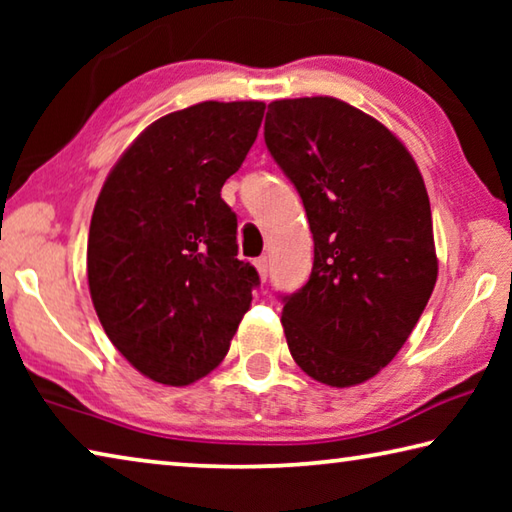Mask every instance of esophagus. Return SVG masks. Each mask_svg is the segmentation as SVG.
I'll list each match as a JSON object with an SVG mask.
<instances>
[{
    "mask_svg": "<svg viewBox=\"0 0 512 512\" xmlns=\"http://www.w3.org/2000/svg\"><path fill=\"white\" fill-rule=\"evenodd\" d=\"M255 266H257V271H259V277H262V280H266V277H268V257L255 259Z\"/></svg>",
    "mask_w": 512,
    "mask_h": 512,
    "instance_id": "obj_1",
    "label": "esophagus"
}]
</instances>
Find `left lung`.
<instances>
[{"label":"left lung","instance_id":"obj_1","mask_svg":"<svg viewBox=\"0 0 512 512\" xmlns=\"http://www.w3.org/2000/svg\"><path fill=\"white\" fill-rule=\"evenodd\" d=\"M264 140L314 235L307 284L282 296L291 357L320 384H361L400 352L436 287L420 169L384 124L332 97L268 103Z\"/></svg>","mask_w":512,"mask_h":512}]
</instances>
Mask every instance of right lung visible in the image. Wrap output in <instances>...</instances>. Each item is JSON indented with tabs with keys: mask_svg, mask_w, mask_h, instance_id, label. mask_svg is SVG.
<instances>
[{
	"mask_svg": "<svg viewBox=\"0 0 512 512\" xmlns=\"http://www.w3.org/2000/svg\"><path fill=\"white\" fill-rule=\"evenodd\" d=\"M262 101H203L128 146L90 223L88 284L112 345L153 381L187 386L219 366L259 287L237 259L221 187L253 146Z\"/></svg>",
	"mask_w": 512,
	"mask_h": 512,
	"instance_id": "1",
	"label": "right lung"
}]
</instances>
